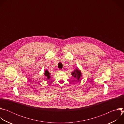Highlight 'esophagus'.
<instances>
[{
  "label": "esophagus",
  "instance_id": "34e87169",
  "mask_svg": "<svg viewBox=\"0 0 124 124\" xmlns=\"http://www.w3.org/2000/svg\"><path fill=\"white\" fill-rule=\"evenodd\" d=\"M58 72H63V70H61V69H59V70H58Z\"/></svg>",
  "mask_w": 124,
  "mask_h": 124
}]
</instances>
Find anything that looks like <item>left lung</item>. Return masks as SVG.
Listing matches in <instances>:
<instances>
[{"mask_svg": "<svg viewBox=\"0 0 124 124\" xmlns=\"http://www.w3.org/2000/svg\"><path fill=\"white\" fill-rule=\"evenodd\" d=\"M72 75L73 77L77 78L78 80H79L80 77H82V74L78 68H77L74 70V72H73L72 73Z\"/></svg>", "mask_w": 124, "mask_h": 124, "instance_id": "left-lung-1", "label": "left lung"}]
</instances>
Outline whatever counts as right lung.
<instances>
[{"instance_id": "1", "label": "right lung", "mask_w": 124, "mask_h": 124, "mask_svg": "<svg viewBox=\"0 0 124 124\" xmlns=\"http://www.w3.org/2000/svg\"><path fill=\"white\" fill-rule=\"evenodd\" d=\"M45 76H46V77L47 78V79H49L50 78V73L48 72L47 70H46V71L45 72V74H44Z\"/></svg>"}]
</instances>
